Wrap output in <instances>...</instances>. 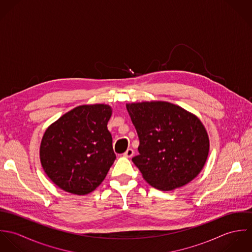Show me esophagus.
<instances>
[{
    "instance_id": "34e87169",
    "label": "esophagus",
    "mask_w": 252,
    "mask_h": 252,
    "mask_svg": "<svg viewBox=\"0 0 252 252\" xmlns=\"http://www.w3.org/2000/svg\"><path fill=\"white\" fill-rule=\"evenodd\" d=\"M133 154H134V150H133L132 148H128V149L123 153V156H124V157H127V158H130V157L133 156Z\"/></svg>"
}]
</instances>
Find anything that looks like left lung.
<instances>
[{
	"mask_svg": "<svg viewBox=\"0 0 252 252\" xmlns=\"http://www.w3.org/2000/svg\"><path fill=\"white\" fill-rule=\"evenodd\" d=\"M126 108L140 140V154L132 161L151 186L170 191L200 174L210 140L196 115L162 101L132 103Z\"/></svg>",
	"mask_w": 252,
	"mask_h": 252,
	"instance_id": "1",
	"label": "left lung"
}]
</instances>
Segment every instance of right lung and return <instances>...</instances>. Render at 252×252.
I'll return each mask as SVG.
<instances>
[{
  "label": "right lung",
  "instance_id": "right-lung-1",
  "mask_svg": "<svg viewBox=\"0 0 252 252\" xmlns=\"http://www.w3.org/2000/svg\"><path fill=\"white\" fill-rule=\"evenodd\" d=\"M108 105H83L73 108L44 132L40 163L46 176L62 190L85 195L105 180L116 156L108 130Z\"/></svg>",
  "mask_w": 252,
  "mask_h": 252
}]
</instances>
